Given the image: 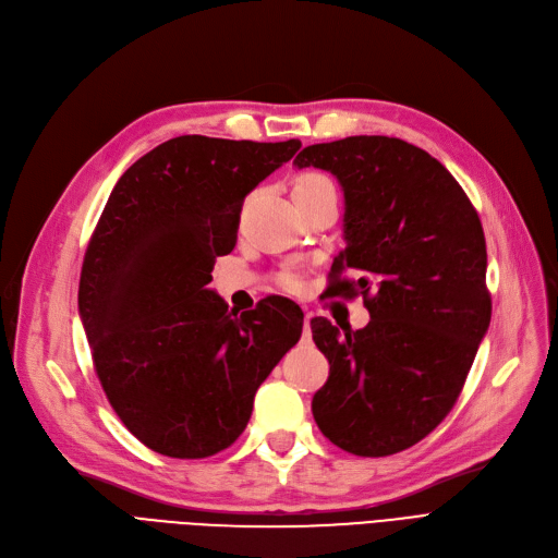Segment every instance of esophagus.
<instances>
[{
	"label": "esophagus",
	"instance_id": "34e87169",
	"mask_svg": "<svg viewBox=\"0 0 558 558\" xmlns=\"http://www.w3.org/2000/svg\"><path fill=\"white\" fill-rule=\"evenodd\" d=\"M310 318H312V312H307V314H305V332H303V337H305V339H310V337H312V330H310Z\"/></svg>",
	"mask_w": 558,
	"mask_h": 558
}]
</instances>
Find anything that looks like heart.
I'll return each instance as SVG.
<instances>
[{"label": "heart", "mask_w": 558, "mask_h": 558, "mask_svg": "<svg viewBox=\"0 0 558 558\" xmlns=\"http://www.w3.org/2000/svg\"><path fill=\"white\" fill-rule=\"evenodd\" d=\"M294 190H303V192H312V190H332V192H335V185H332V181L328 179V175H324V173H318V171H305V173H301L299 179H296ZM278 282H280L287 291H299V289L303 287L301 276L294 274V271L282 274V276L278 278Z\"/></svg>", "instance_id": "obj_1"}]
</instances>
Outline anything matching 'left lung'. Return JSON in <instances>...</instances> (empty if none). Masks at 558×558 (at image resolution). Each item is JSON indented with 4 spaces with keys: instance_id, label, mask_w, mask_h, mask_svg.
<instances>
[{
    "instance_id": "1",
    "label": "left lung",
    "mask_w": 558,
    "mask_h": 558,
    "mask_svg": "<svg viewBox=\"0 0 558 558\" xmlns=\"http://www.w3.org/2000/svg\"><path fill=\"white\" fill-rule=\"evenodd\" d=\"M294 165L341 183L345 248L330 284L335 296L362 294L371 314L366 328L343 332L310 320L330 362L314 421L350 454L402 452L450 414L490 324L480 215L441 162L398 137L312 144Z\"/></svg>"
}]
</instances>
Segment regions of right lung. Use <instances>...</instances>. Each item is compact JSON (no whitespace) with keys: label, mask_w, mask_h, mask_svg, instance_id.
I'll list each match as a JSON object with an SVG mask.
<instances>
[{"label":"right lung","mask_w":558,"mask_h":558,"mask_svg":"<svg viewBox=\"0 0 558 558\" xmlns=\"http://www.w3.org/2000/svg\"><path fill=\"white\" fill-rule=\"evenodd\" d=\"M299 149L181 135L133 162L108 196L78 312L110 407L154 452L203 459L232 446L257 387L301 339L291 301L238 314L208 289L238 242L246 194Z\"/></svg>","instance_id":"right-lung-1"}]
</instances>
